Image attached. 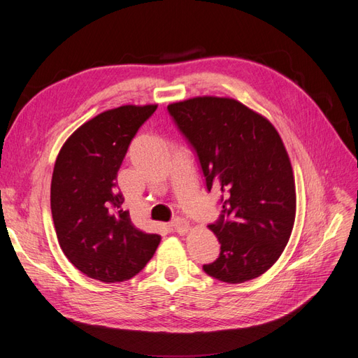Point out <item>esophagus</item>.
Listing matches in <instances>:
<instances>
[{
	"mask_svg": "<svg viewBox=\"0 0 358 358\" xmlns=\"http://www.w3.org/2000/svg\"><path fill=\"white\" fill-rule=\"evenodd\" d=\"M170 227L173 230H175L178 234H185L189 230V222L187 220H182V218H176L173 220Z\"/></svg>",
	"mask_w": 358,
	"mask_h": 358,
	"instance_id": "esophagus-1",
	"label": "esophagus"
}]
</instances>
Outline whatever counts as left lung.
Masks as SVG:
<instances>
[{"mask_svg":"<svg viewBox=\"0 0 358 358\" xmlns=\"http://www.w3.org/2000/svg\"><path fill=\"white\" fill-rule=\"evenodd\" d=\"M196 150L206 188L221 192L222 212L208 225L221 243L209 276L242 284L282 254L296 218V185L282 138L241 101L196 96L167 106Z\"/></svg>","mask_w":358,"mask_h":358,"instance_id":"obj_1","label":"left lung"}]
</instances>
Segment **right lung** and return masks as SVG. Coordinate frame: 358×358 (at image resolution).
<instances>
[{
  "mask_svg": "<svg viewBox=\"0 0 358 358\" xmlns=\"http://www.w3.org/2000/svg\"><path fill=\"white\" fill-rule=\"evenodd\" d=\"M157 104L121 106L85 122L55 161L50 209L58 242L70 263L101 282H122L142 270L159 245L122 209L116 176L138 128Z\"/></svg>",
  "mask_w": 358,
  "mask_h": 358,
  "instance_id": "obj_1",
  "label": "right lung"
}]
</instances>
